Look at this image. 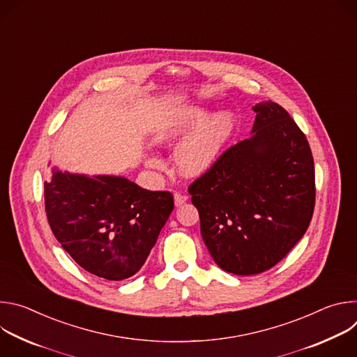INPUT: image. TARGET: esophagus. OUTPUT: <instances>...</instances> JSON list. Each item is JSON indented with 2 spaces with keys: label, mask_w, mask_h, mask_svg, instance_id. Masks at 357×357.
I'll return each instance as SVG.
<instances>
[{
  "label": "esophagus",
  "mask_w": 357,
  "mask_h": 357,
  "mask_svg": "<svg viewBox=\"0 0 357 357\" xmlns=\"http://www.w3.org/2000/svg\"><path fill=\"white\" fill-rule=\"evenodd\" d=\"M174 200H175V206H182L183 203L188 200V196H186V195H183V193L175 192V195H174Z\"/></svg>",
  "instance_id": "esophagus-1"
}]
</instances>
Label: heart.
I'll list each match as a JSON object with an SVG mask.
<instances>
[{
    "instance_id": "b5f03b06",
    "label": "heart",
    "mask_w": 357,
    "mask_h": 357,
    "mask_svg": "<svg viewBox=\"0 0 357 357\" xmlns=\"http://www.w3.org/2000/svg\"><path fill=\"white\" fill-rule=\"evenodd\" d=\"M205 109H185L169 114L155 128V139L161 144L171 142L185 135L195 126L175 149V164L186 176H197L209 171L219 160L234 128V116L230 112H220L209 117ZM149 165L158 167L160 161L152 158Z\"/></svg>"
}]
</instances>
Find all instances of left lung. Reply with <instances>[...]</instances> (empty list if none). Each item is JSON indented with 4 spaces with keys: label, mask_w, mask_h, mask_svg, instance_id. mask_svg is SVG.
<instances>
[{
    "label": "left lung",
    "mask_w": 357,
    "mask_h": 357,
    "mask_svg": "<svg viewBox=\"0 0 357 357\" xmlns=\"http://www.w3.org/2000/svg\"><path fill=\"white\" fill-rule=\"evenodd\" d=\"M252 110V135L226 149L188 189L211 256L236 275L280 263L307 231L315 206L307 137L274 101Z\"/></svg>",
    "instance_id": "8db88e82"
}]
</instances>
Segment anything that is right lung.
Returning <instances> with one entry per match:
<instances>
[{
  "instance_id": "right-lung-1",
  "label": "right lung",
  "mask_w": 357,
  "mask_h": 357,
  "mask_svg": "<svg viewBox=\"0 0 357 357\" xmlns=\"http://www.w3.org/2000/svg\"><path fill=\"white\" fill-rule=\"evenodd\" d=\"M45 211L56 240L82 268L121 281L144 266L174 211V196L123 176L54 169L45 182Z\"/></svg>"
}]
</instances>
